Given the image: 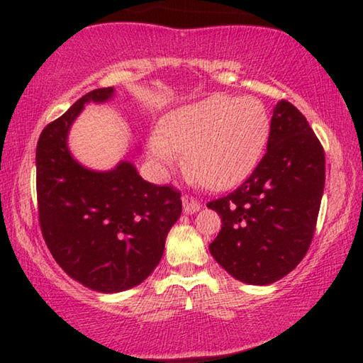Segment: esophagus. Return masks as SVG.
I'll return each instance as SVG.
<instances>
[{"label": "esophagus", "instance_id": "obj_1", "mask_svg": "<svg viewBox=\"0 0 363 363\" xmlns=\"http://www.w3.org/2000/svg\"><path fill=\"white\" fill-rule=\"evenodd\" d=\"M182 206H184V213L186 214H194L200 210V203L196 201V199L190 195H184L182 196Z\"/></svg>", "mask_w": 363, "mask_h": 363}]
</instances>
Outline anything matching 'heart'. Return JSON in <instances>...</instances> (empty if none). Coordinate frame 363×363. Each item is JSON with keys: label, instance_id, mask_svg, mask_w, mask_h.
Wrapping results in <instances>:
<instances>
[{"label": "heart", "instance_id": "1", "mask_svg": "<svg viewBox=\"0 0 363 363\" xmlns=\"http://www.w3.org/2000/svg\"><path fill=\"white\" fill-rule=\"evenodd\" d=\"M267 136L269 120L259 101L213 94L169 113L149 140V153L162 167L186 155L184 168L194 181L225 189L253 169Z\"/></svg>", "mask_w": 363, "mask_h": 363}]
</instances>
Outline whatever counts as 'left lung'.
Segmentation results:
<instances>
[{
	"label": "left lung",
	"instance_id": "1",
	"mask_svg": "<svg viewBox=\"0 0 363 363\" xmlns=\"http://www.w3.org/2000/svg\"><path fill=\"white\" fill-rule=\"evenodd\" d=\"M323 186L320 140L293 104L280 101L259 164L240 187L206 205L223 220L210 253L245 284L285 277L311 247Z\"/></svg>",
	"mask_w": 363,
	"mask_h": 363
}]
</instances>
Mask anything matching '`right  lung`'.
Returning a JSON list of instances; mask_svg holds the SVG:
<instances>
[{
	"label": "right lung",
	"mask_w": 363,
	"mask_h": 363,
	"mask_svg": "<svg viewBox=\"0 0 363 363\" xmlns=\"http://www.w3.org/2000/svg\"><path fill=\"white\" fill-rule=\"evenodd\" d=\"M113 88L84 94L43 130L36 145V196L43 238L72 279L101 293L130 290L149 277L181 216V192L144 181L130 162L91 171L72 157L67 134L84 104L106 102Z\"/></svg>",
	"instance_id": "obj_1"
}]
</instances>
